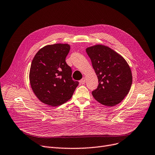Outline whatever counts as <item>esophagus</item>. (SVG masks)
Instances as JSON below:
<instances>
[{"instance_id": "esophagus-1", "label": "esophagus", "mask_w": 155, "mask_h": 155, "mask_svg": "<svg viewBox=\"0 0 155 155\" xmlns=\"http://www.w3.org/2000/svg\"><path fill=\"white\" fill-rule=\"evenodd\" d=\"M80 82H81V84H84L85 82V77H83V78L81 80V81H80Z\"/></svg>"}]
</instances>
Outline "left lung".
<instances>
[{
  "label": "left lung",
  "mask_w": 155,
  "mask_h": 155,
  "mask_svg": "<svg viewBox=\"0 0 155 155\" xmlns=\"http://www.w3.org/2000/svg\"><path fill=\"white\" fill-rule=\"evenodd\" d=\"M86 52L98 79V87L92 91L96 100L112 107L127 96L132 84V74L127 61L111 48L98 45Z\"/></svg>",
  "instance_id": "1"
}]
</instances>
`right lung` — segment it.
I'll return each mask as SVG.
<instances>
[{
	"label": "right lung",
	"instance_id": "right-lung-1",
	"mask_svg": "<svg viewBox=\"0 0 155 155\" xmlns=\"http://www.w3.org/2000/svg\"><path fill=\"white\" fill-rule=\"evenodd\" d=\"M70 50L68 44H54L40 49L32 61L29 79L38 98L52 107L70 100L78 85L73 81L72 70L66 62Z\"/></svg>",
	"mask_w": 155,
	"mask_h": 155
}]
</instances>
